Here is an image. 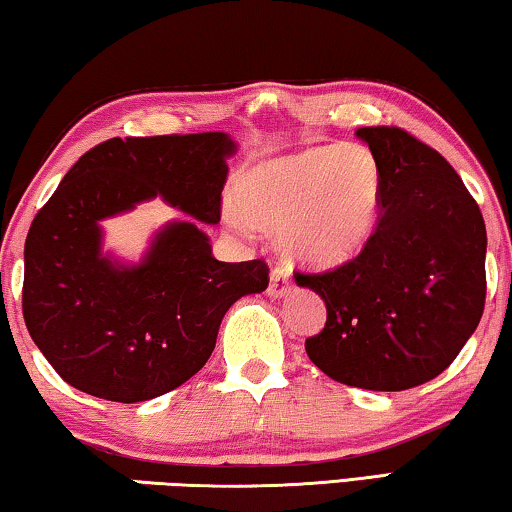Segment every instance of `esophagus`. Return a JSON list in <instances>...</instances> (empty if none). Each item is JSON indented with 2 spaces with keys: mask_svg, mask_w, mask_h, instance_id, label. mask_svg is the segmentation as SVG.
<instances>
[{
  "mask_svg": "<svg viewBox=\"0 0 512 512\" xmlns=\"http://www.w3.org/2000/svg\"><path fill=\"white\" fill-rule=\"evenodd\" d=\"M267 293L272 297H283L290 293V270L288 265H274V270L270 274V288Z\"/></svg>",
  "mask_w": 512,
  "mask_h": 512,
  "instance_id": "34e87169",
  "label": "esophagus"
}]
</instances>
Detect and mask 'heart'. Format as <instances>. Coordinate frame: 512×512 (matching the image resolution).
Returning a JSON list of instances; mask_svg holds the SVG:
<instances>
[{
	"label": "heart",
	"mask_w": 512,
	"mask_h": 512,
	"mask_svg": "<svg viewBox=\"0 0 512 512\" xmlns=\"http://www.w3.org/2000/svg\"><path fill=\"white\" fill-rule=\"evenodd\" d=\"M237 203H226L231 229L254 222L279 226L288 256L311 265H341L371 245L382 222L380 162L359 144L306 148L247 167L235 180Z\"/></svg>",
	"instance_id": "heart-1"
}]
</instances>
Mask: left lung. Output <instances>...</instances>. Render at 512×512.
<instances>
[{
    "label": "left lung",
    "mask_w": 512,
    "mask_h": 512,
    "mask_svg": "<svg viewBox=\"0 0 512 512\" xmlns=\"http://www.w3.org/2000/svg\"><path fill=\"white\" fill-rule=\"evenodd\" d=\"M357 137L380 162L382 222L352 261L295 272L327 306L325 327L304 348L336 382L403 391L444 373L481 322L485 222L435 148L393 125Z\"/></svg>",
    "instance_id": "obj_1"
}]
</instances>
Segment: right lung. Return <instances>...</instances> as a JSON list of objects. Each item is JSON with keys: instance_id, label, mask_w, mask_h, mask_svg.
I'll list each match as a JSON object with an SVG mask.
<instances>
[{"instance_id": "1", "label": "right lung", "mask_w": 512, "mask_h": 512, "mask_svg": "<svg viewBox=\"0 0 512 512\" xmlns=\"http://www.w3.org/2000/svg\"><path fill=\"white\" fill-rule=\"evenodd\" d=\"M233 153L224 132L107 139L73 164L36 212L25 242L22 316L70 387L114 403L180 387L206 366L231 304L267 288L263 258L217 261L196 222L164 226L139 265L100 254V219L157 194L217 224Z\"/></svg>"}]
</instances>
